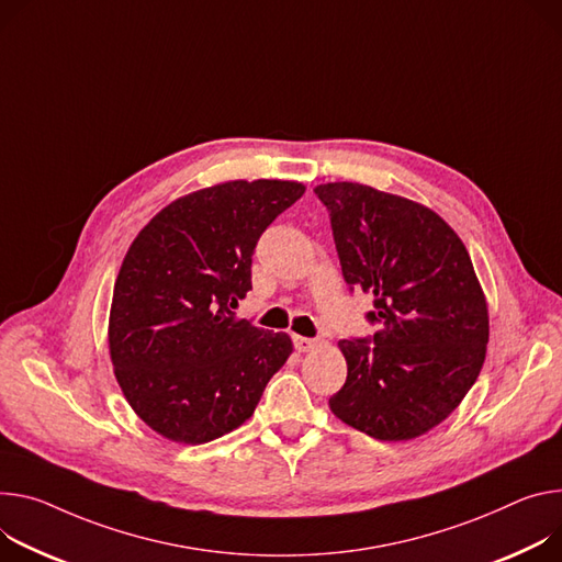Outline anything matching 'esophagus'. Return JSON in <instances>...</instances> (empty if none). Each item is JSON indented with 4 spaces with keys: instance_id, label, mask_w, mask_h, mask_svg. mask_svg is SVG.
Here are the masks:
<instances>
[{
    "instance_id": "esophagus-1",
    "label": "esophagus",
    "mask_w": 562,
    "mask_h": 562,
    "mask_svg": "<svg viewBox=\"0 0 562 562\" xmlns=\"http://www.w3.org/2000/svg\"><path fill=\"white\" fill-rule=\"evenodd\" d=\"M293 342H295L297 351H312V349H316L321 345L318 338H304V336H295Z\"/></svg>"
}]
</instances>
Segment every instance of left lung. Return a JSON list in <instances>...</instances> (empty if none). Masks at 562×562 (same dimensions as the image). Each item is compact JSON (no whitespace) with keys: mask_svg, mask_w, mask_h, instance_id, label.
Listing matches in <instances>:
<instances>
[{"mask_svg":"<svg viewBox=\"0 0 562 562\" xmlns=\"http://www.w3.org/2000/svg\"><path fill=\"white\" fill-rule=\"evenodd\" d=\"M325 203L342 278L374 295V338H342L347 381L329 398L347 426L407 441L439 426L480 376L488 307L471 255L428 206L372 186L314 188Z\"/></svg>","mask_w":562,"mask_h":562,"instance_id":"8db88e82","label":"left lung"}]
</instances>
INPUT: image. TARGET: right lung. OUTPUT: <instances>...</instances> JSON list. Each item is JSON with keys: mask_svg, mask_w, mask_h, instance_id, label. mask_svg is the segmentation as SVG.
I'll list each match as a JSON object with an SVG mask.
<instances>
[{"mask_svg": "<svg viewBox=\"0 0 562 562\" xmlns=\"http://www.w3.org/2000/svg\"><path fill=\"white\" fill-rule=\"evenodd\" d=\"M304 194L297 181H222L175 199L130 244L110 310V356L136 417L199 446L250 419L291 336L237 318L267 226Z\"/></svg>", "mask_w": 562, "mask_h": 562, "instance_id": "obj_1", "label": "right lung"}]
</instances>
